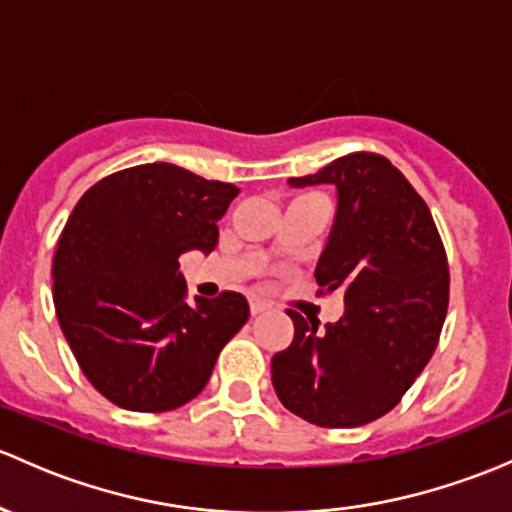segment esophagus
<instances>
[{"label":"esophagus","instance_id":"1","mask_svg":"<svg viewBox=\"0 0 512 512\" xmlns=\"http://www.w3.org/2000/svg\"><path fill=\"white\" fill-rule=\"evenodd\" d=\"M265 309H267L265 301H260V299H250V314H252V316L262 314V311H265Z\"/></svg>","mask_w":512,"mask_h":512}]
</instances>
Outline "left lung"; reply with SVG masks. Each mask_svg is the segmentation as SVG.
<instances>
[{
    "instance_id": "left-lung-1",
    "label": "left lung",
    "mask_w": 512,
    "mask_h": 512,
    "mask_svg": "<svg viewBox=\"0 0 512 512\" xmlns=\"http://www.w3.org/2000/svg\"><path fill=\"white\" fill-rule=\"evenodd\" d=\"M292 186L331 184L338 211L316 265L346 311L319 331L289 309L294 341L272 358L279 402L316 427H360L402 400L439 343L449 265L427 203L390 159L353 152Z\"/></svg>"
}]
</instances>
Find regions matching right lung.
I'll return each instance as SVG.
<instances>
[{
	"label": "right lung",
	"mask_w": 512,
	"mask_h": 512,
	"mask_svg": "<svg viewBox=\"0 0 512 512\" xmlns=\"http://www.w3.org/2000/svg\"><path fill=\"white\" fill-rule=\"evenodd\" d=\"M238 186L181 166L139 164L90 186L53 255V304L80 370L122 410L186 405L250 316L220 292L186 304L184 252H211Z\"/></svg>",
	"instance_id": "obj_1"
}]
</instances>
